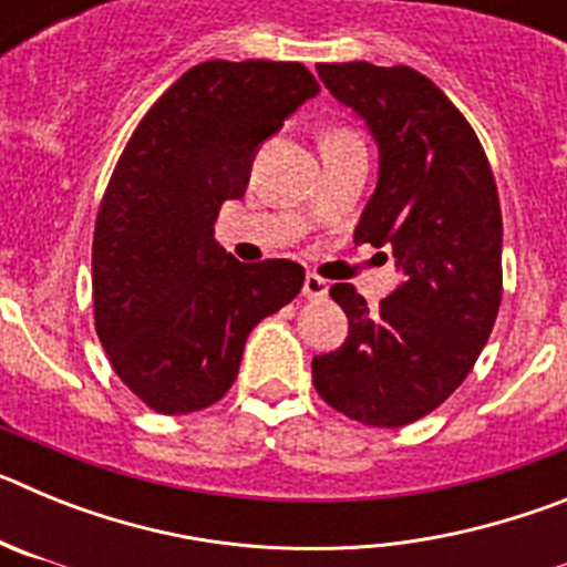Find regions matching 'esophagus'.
Here are the masks:
<instances>
[{
    "label": "esophagus",
    "instance_id": "obj_1",
    "mask_svg": "<svg viewBox=\"0 0 567 567\" xmlns=\"http://www.w3.org/2000/svg\"><path fill=\"white\" fill-rule=\"evenodd\" d=\"M303 295L309 300H323L329 295V284L323 278H318V275H307V280H303Z\"/></svg>",
    "mask_w": 567,
    "mask_h": 567
}]
</instances>
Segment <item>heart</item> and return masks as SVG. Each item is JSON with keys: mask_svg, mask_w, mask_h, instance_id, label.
Listing matches in <instances>:
<instances>
[{"mask_svg": "<svg viewBox=\"0 0 567 567\" xmlns=\"http://www.w3.org/2000/svg\"><path fill=\"white\" fill-rule=\"evenodd\" d=\"M340 135H352V133H346V130H327L323 138H340Z\"/></svg>", "mask_w": 567, "mask_h": 567, "instance_id": "1", "label": "heart"}]
</instances>
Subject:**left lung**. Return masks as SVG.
Listing matches in <instances>:
<instances>
[{
  "label": "left lung",
  "instance_id": "8db88e82",
  "mask_svg": "<svg viewBox=\"0 0 567 567\" xmlns=\"http://www.w3.org/2000/svg\"><path fill=\"white\" fill-rule=\"evenodd\" d=\"M334 99L374 135L378 187L354 229L403 280L369 312L352 284L329 295L349 318L340 349L312 360L318 394L346 417L398 429L434 412L477 363L503 300V215L477 133L417 70L318 64Z\"/></svg>",
  "mask_w": 567,
  "mask_h": 567
}]
</instances>
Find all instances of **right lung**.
<instances>
[{"label": "right lung", "instance_id": "1", "mask_svg": "<svg viewBox=\"0 0 567 567\" xmlns=\"http://www.w3.org/2000/svg\"><path fill=\"white\" fill-rule=\"evenodd\" d=\"M320 84L298 62H202L130 135L93 233V309L104 352L158 414L202 412L238 378L260 320L303 287L287 258L240 264L215 244L258 147Z\"/></svg>", "mask_w": 567, "mask_h": 567}]
</instances>
